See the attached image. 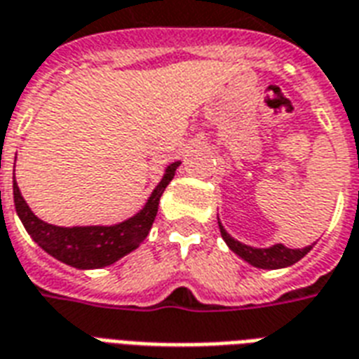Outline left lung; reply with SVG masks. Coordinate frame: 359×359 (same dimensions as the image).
I'll return each mask as SVG.
<instances>
[{"label":"left lung","instance_id":"obj_1","mask_svg":"<svg viewBox=\"0 0 359 359\" xmlns=\"http://www.w3.org/2000/svg\"><path fill=\"white\" fill-rule=\"evenodd\" d=\"M220 236L222 240L226 241V245L230 247V251L238 255L240 259L249 262L255 268H264V270H278V268H287L294 262H299L306 253H310L312 245L302 247V249H289L283 243H276L272 247H251L241 243V241L233 240L232 236L224 230V226L220 224Z\"/></svg>","mask_w":359,"mask_h":359}]
</instances>
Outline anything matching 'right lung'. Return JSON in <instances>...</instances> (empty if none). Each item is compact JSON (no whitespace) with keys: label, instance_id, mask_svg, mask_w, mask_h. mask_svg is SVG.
I'll use <instances>...</instances> for the list:
<instances>
[{"label":"right lung","instance_id":"right-lung-1","mask_svg":"<svg viewBox=\"0 0 359 359\" xmlns=\"http://www.w3.org/2000/svg\"><path fill=\"white\" fill-rule=\"evenodd\" d=\"M180 161H175L165 167L163 177L154 188L150 198L131 219L112 224V226H55L34 215L28 203L24 201L18 190L17 180L13 182V198L18 219L22 220L26 232L38 243L45 253L55 257L57 261L79 270L104 268L119 261L121 257L135 251L146 240L158 215V205L161 194L175 177Z\"/></svg>","mask_w":359,"mask_h":359}]
</instances>
